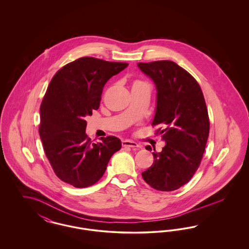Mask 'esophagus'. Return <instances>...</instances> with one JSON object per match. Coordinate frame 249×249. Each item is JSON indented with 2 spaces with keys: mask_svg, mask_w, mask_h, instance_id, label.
Returning <instances> with one entry per match:
<instances>
[{
  "mask_svg": "<svg viewBox=\"0 0 249 249\" xmlns=\"http://www.w3.org/2000/svg\"><path fill=\"white\" fill-rule=\"evenodd\" d=\"M122 146L125 147H130V148H138L139 144L137 142L130 141V140H124L122 141Z\"/></svg>",
  "mask_w": 249,
  "mask_h": 249,
  "instance_id": "obj_1",
  "label": "esophagus"
}]
</instances>
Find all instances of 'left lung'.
<instances>
[{"label": "left lung", "instance_id": "left-lung-1", "mask_svg": "<svg viewBox=\"0 0 249 249\" xmlns=\"http://www.w3.org/2000/svg\"><path fill=\"white\" fill-rule=\"evenodd\" d=\"M137 66L156 86L152 125L165 126L159 130L165 146L161 152L152 153L154 162L142 177L155 190H178L197 171L209 135L208 112L201 87L171 60L139 62ZM145 148L151 150L149 145Z\"/></svg>", "mask_w": 249, "mask_h": 249}]
</instances>
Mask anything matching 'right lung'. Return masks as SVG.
<instances>
[{
  "mask_svg": "<svg viewBox=\"0 0 249 249\" xmlns=\"http://www.w3.org/2000/svg\"><path fill=\"white\" fill-rule=\"evenodd\" d=\"M129 64L85 57L66 64L54 75L40 107V138L57 177L75 188L95 184L121 148L118 137L91 142L85 118L100 107L107 81Z\"/></svg>",
  "mask_w": 249,
  "mask_h": 249,
  "instance_id": "right-lung-1",
  "label": "right lung"
}]
</instances>
